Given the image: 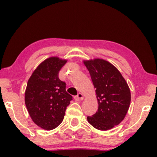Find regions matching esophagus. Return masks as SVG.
Segmentation results:
<instances>
[{
	"mask_svg": "<svg viewBox=\"0 0 157 157\" xmlns=\"http://www.w3.org/2000/svg\"><path fill=\"white\" fill-rule=\"evenodd\" d=\"M83 98H84V97H83V95L81 93H78V95L74 96V99L77 101H82Z\"/></svg>",
	"mask_w": 157,
	"mask_h": 157,
	"instance_id": "esophagus-1",
	"label": "esophagus"
}]
</instances>
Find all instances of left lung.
<instances>
[{
  "instance_id": "obj_1",
  "label": "left lung",
  "mask_w": 157,
  "mask_h": 157,
  "mask_svg": "<svg viewBox=\"0 0 157 157\" xmlns=\"http://www.w3.org/2000/svg\"><path fill=\"white\" fill-rule=\"evenodd\" d=\"M89 70L98 101V111L88 122L98 130L107 131L125 118L131 102L129 87L119 71L106 60L83 61Z\"/></svg>"
}]
</instances>
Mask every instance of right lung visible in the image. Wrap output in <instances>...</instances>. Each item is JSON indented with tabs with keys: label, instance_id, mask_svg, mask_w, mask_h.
<instances>
[{
	"label": "right lung",
	"instance_id": "add662e5",
	"mask_svg": "<svg viewBox=\"0 0 157 157\" xmlns=\"http://www.w3.org/2000/svg\"><path fill=\"white\" fill-rule=\"evenodd\" d=\"M67 62L57 56L44 60L34 70L27 83L25 104L32 121L45 130L54 129L63 121L72 96L66 91V83L59 78Z\"/></svg>",
	"mask_w": 157,
	"mask_h": 157
}]
</instances>
